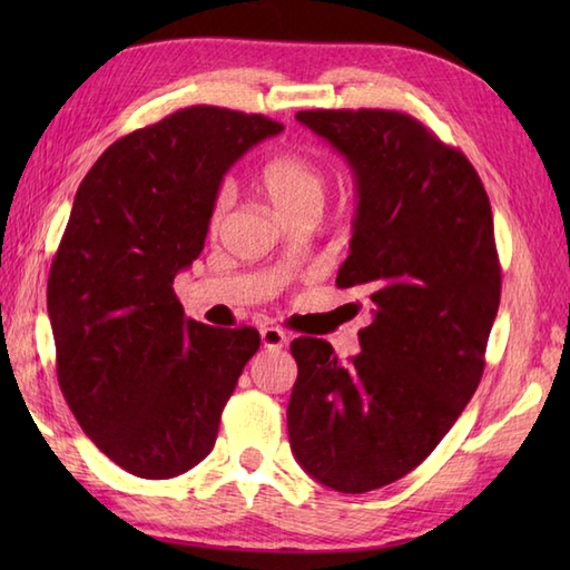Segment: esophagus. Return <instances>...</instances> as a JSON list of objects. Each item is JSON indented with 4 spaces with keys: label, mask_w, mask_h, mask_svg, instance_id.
<instances>
[{
    "label": "esophagus",
    "mask_w": 570,
    "mask_h": 570,
    "mask_svg": "<svg viewBox=\"0 0 570 570\" xmlns=\"http://www.w3.org/2000/svg\"><path fill=\"white\" fill-rule=\"evenodd\" d=\"M286 333L282 328H262V345L269 347V350H278L286 345Z\"/></svg>",
    "instance_id": "esophagus-1"
}]
</instances>
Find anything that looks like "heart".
<instances>
[{"label": "heart", "instance_id": "b5f03b06", "mask_svg": "<svg viewBox=\"0 0 570 570\" xmlns=\"http://www.w3.org/2000/svg\"><path fill=\"white\" fill-rule=\"evenodd\" d=\"M257 184L262 193L274 205L282 217H294L301 213H318L325 198V176L311 159L294 151H282L266 159L259 168ZM233 205V193L220 188L213 200L210 229L225 223V215Z\"/></svg>", "mask_w": 570, "mask_h": 570}]
</instances>
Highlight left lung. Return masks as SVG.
<instances>
[{"instance_id": "obj_1", "label": "left lung", "mask_w": 570, "mask_h": 570, "mask_svg": "<svg viewBox=\"0 0 570 570\" xmlns=\"http://www.w3.org/2000/svg\"><path fill=\"white\" fill-rule=\"evenodd\" d=\"M355 174L357 210L341 288L362 286L374 321L360 353L296 337L288 441L337 492L390 485L431 455L475 394L502 272L485 186L463 151L394 110H304Z\"/></svg>"}]
</instances>
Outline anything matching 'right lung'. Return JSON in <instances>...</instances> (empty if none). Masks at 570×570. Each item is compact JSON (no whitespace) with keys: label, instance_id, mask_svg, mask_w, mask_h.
Wrapping results in <instances>:
<instances>
[{"label":"right lung","instance_id":"add662e5","mask_svg":"<svg viewBox=\"0 0 570 570\" xmlns=\"http://www.w3.org/2000/svg\"><path fill=\"white\" fill-rule=\"evenodd\" d=\"M284 127L193 105L117 139L72 200L48 274V318L66 402L100 451L166 480L213 451L254 328L184 316L174 278L198 257L223 176Z\"/></svg>","mask_w":570,"mask_h":570}]
</instances>
